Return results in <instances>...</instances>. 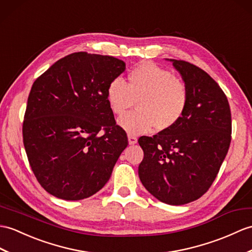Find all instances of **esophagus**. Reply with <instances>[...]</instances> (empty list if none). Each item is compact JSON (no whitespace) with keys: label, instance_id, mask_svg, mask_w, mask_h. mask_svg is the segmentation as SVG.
Segmentation results:
<instances>
[{"label":"esophagus","instance_id":"1","mask_svg":"<svg viewBox=\"0 0 252 252\" xmlns=\"http://www.w3.org/2000/svg\"><path fill=\"white\" fill-rule=\"evenodd\" d=\"M127 138H128V144H130V145H134V144L137 143V137L134 136V135H131V134H128Z\"/></svg>","mask_w":252,"mask_h":252}]
</instances>
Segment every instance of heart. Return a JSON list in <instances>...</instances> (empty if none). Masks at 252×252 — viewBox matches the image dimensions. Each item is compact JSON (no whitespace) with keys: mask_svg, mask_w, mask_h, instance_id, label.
Segmentation results:
<instances>
[{"mask_svg":"<svg viewBox=\"0 0 252 252\" xmlns=\"http://www.w3.org/2000/svg\"><path fill=\"white\" fill-rule=\"evenodd\" d=\"M106 98L112 112L125 115L136 102L137 109L119 119V125L131 134H142L156 126L167 130L181 119L189 101L183 78L154 63L144 62L127 75L110 81Z\"/></svg>","mask_w":252,"mask_h":252,"instance_id":"heart-1","label":"heart"}]
</instances>
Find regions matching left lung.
Returning <instances> with one entry per match:
<instances>
[{
	"label": "left lung",
	"mask_w": 252,
	"mask_h": 252,
	"mask_svg": "<svg viewBox=\"0 0 252 252\" xmlns=\"http://www.w3.org/2000/svg\"><path fill=\"white\" fill-rule=\"evenodd\" d=\"M188 87L189 101L181 119L138 144L143 186L158 200L184 205L200 198L217 177L231 143L232 119L226 95L202 68L171 60Z\"/></svg>",
	"instance_id": "left-lung-1"
}]
</instances>
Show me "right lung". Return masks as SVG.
I'll use <instances>...</instances> for the list:
<instances>
[{
  "mask_svg": "<svg viewBox=\"0 0 252 252\" xmlns=\"http://www.w3.org/2000/svg\"><path fill=\"white\" fill-rule=\"evenodd\" d=\"M126 63L110 56L74 52L39 76L22 125L29 163L43 188L78 201L101 190L127 146L116 125L106 89Z\"/></svg>",
  "mask_w": 252,
  "mask_h": 252,
  "instance_id": "obj_1",
  "label": "right lung"
}]
</instances>
